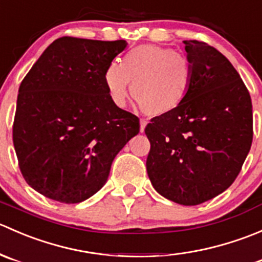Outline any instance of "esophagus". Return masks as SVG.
I'll return each instance as SVG.
<instances>
[{
    "mask_svg": "<svg viewBox=\"0 0 262 262\" xmlns=\"http://www.w3.org/2000/svg\"><path fill=\"white\" fill-rule=\"evenodd\" d=\"M146 125H147V121L144 120V119H142V120H141V132H142V133H143L144 129H146Z\"/></svg>",
    "mask_w": 262,
    "mask_h": 262,
    "instance_id": "esophagus-1",
    "label": "esophagus"
}]
</instances>
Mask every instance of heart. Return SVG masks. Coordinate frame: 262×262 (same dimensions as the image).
<instances>
[{
    "mask_svg": "<svg viewBox=\"0 0 262 262\" xmlns=\"http://www.w3.org/2000/svg\"><path fill=\"white\" fill-rule=\"evenodd\" d=\"M192 80L194 67L186 54L152 44L129 50L121 63L112 62L104 73L105 86L118 106L125 105L132 89L142 110L155 116L175 112L186 99Z\"/></svg>",
    "mask_w": 262,
    "mask_h": 262,
    "instance_id": "b5f03b06",
    "label": "heart"
}]
</instances>
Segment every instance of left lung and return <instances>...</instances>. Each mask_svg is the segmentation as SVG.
<instances>
[{"label":"left lung","instance_id":"1","mask_svg":"<svg viewBox=\"0 0 262 262\" xmlns=\"http://www.w3.org/2000/svg\"><path fill=\"white\" fill-rule=\"evenodd\" d=\"M184 43L194 67L191 89L175 112L148 123L146 166L162 196L198 205L222 194L238 176L252 143V104L221 52L204 41Z\"/></svg>","mask_w":262,"mask_h":262}]
</instances>
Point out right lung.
Listing matches in <instances>:
<instances>
[{
	"mask_svg": "<svg viewBox=\"0 0 262 262\" xmlns=\"http://www.w3.org/2000/svg\"><path fill=\"white\" fill-rule=\"evenodd\" d=\"M126 47L63 36L20 84L12 139L25 181L49 199L75 204L99 191L115 156L139 133V119L115 105L104 73Z\"/></svg>",
	"mask_w": 262,
	"mask_h": 262,
	"instance_id": "obj_1",
	"label": "right lung"
}]
</instances>
